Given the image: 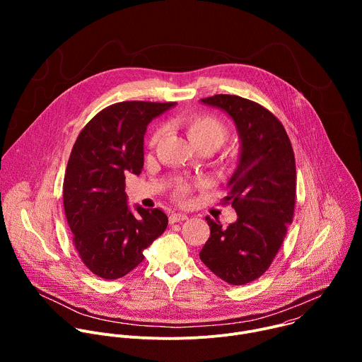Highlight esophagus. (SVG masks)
Listing matches in <instances>:
<instances>
[{"instance_id":"esophagus-1","label":"esophagus","mask_w":362,"mask_h":362,"mask_svg":"<svg viewBox=\"0 0 362 362\" xmlns=\"http://www.w3.org/2000/svg\"><path fill=\"white\" fill-rule=\"evenodd\" d=\"M186 219H187V216H186L185 214H182V212H176V214H172V215L169 216V222H170V223L183 222V221H186Z\"/></svg>"}]
</instances>
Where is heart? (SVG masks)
I'll return each mask as SVG.
<instances>
[{"instance_id": "b5f03b06", "label": "heart", "mask_w": 362, "mask_h": 362, "mask_svg": "<svg viewBox=\"0 0 362 362\" xmlns=\"http://www.w3.org/2000/svg\"><path fill=\"white\" fill-rule=\"evenodd\" d=\"M182 127L186 130L189 139L197 146H209L214 150L219 148L229 137V129L228 126L212 115H187L180 119ZM163 130L162 127H158L151 133L150 144L156 146L162 139ZM192 186L187 182H177L175 187V194L179 199H185L190 194Z\"/></svg>"}]
</instances>
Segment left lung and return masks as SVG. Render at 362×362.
Segmentation results:
<instances>
[{
    "label": "left lung",
    "instance_id": "left-lung-1",
    "mask_svg": "<svg viewBox=\"0 0 362 362\" xmlns=\"http://www.w3.org/2000/svg\"><path fill=\"white\" fill-rule=\"evenodd\" d=\"M202 103L225 110L235 122L240 160L225 197L238 221L222 228L206 216L211 238L202 247V262L230 285H246L262 276L292 223L296 168L291 140L282 123L264 106L233 95L215 94Z\"/></svg>",
    "mask_w": 362,
    "mask_h": 362
}]
</instances>
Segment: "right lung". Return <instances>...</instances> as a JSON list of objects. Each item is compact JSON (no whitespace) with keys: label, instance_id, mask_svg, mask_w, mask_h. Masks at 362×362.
I'll return each mask as SVG.
<instances>
[{"label":"right lung","instance_id":"1","mask_svg":"<svg viewBox=\"0 0 362 362\" xmlns=\"http://www.w3.org/2000/svg\"><path fill=\"white\" fill-rule=\"evenodd\" d=\"M176 103L120 101L98 112L80 132L67 163L63 203L83 264L103 279L127 275L143 250L168 228L160 209L137 215L127 206L126 175L143 168L147 124Z\"/></svg>","mask_w":362,"mask_h":362}]
</instances>
